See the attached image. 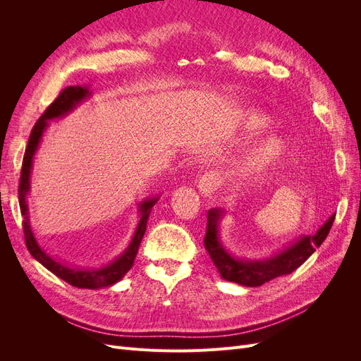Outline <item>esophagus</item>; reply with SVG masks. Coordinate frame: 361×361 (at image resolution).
Returning <instances> with one entry per match:
<instances>
[{
  "label": "esophagus",
  "mask_w": 361,
  "mask_h": 361,
  "mask_svg": "<svg viewBox=\"0 0 361 361\" xmlns=\"http://www.w3.org/2000/svg\"><path fill=\"white\" fill-rule=\"evenodd\" d=\"M220 185H221L220 173L207 171L200 178L197 188L204 195V197H209V195H212L218 188H220Z\"/></svg>",
  "instance_id": "obj_1"
}]
</instances>
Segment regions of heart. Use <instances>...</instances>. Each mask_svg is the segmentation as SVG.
I'll list each match as a JSON object with an SVG mask.
<instances>
[{
	"instance_id": "b5f03b06",
	"label": "heart",
	"mask_w": 361,
	"mask_h": 361,
	"mask_svg": "<svg viewBox=\"0 0 361 361\" xmlns=\"http://www.w3.org/2000/svg\"><path fill=\"white\" fill-rule=\"evenodd\" d=\"M239 129H241L243 135L251 138V137H259L264 134L265 130L269 128V120L264 114L257 111H245L239 116ZM283 152V143L281 140L277 137H269L257 145L248 157L250 166H265L271 161L277 159Z\"/></svg>"
}]
</instances>
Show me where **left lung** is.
<instances>
[{
    "label": "left lung",
    "instance_id": "1",
    "mask_svg": "<svg viewBox=\"0 0 361 361\" xmlns=\"http://www.w3.org/2000/svg\"><path fill=\"white\" fill-rule=\"evenodd\" d=\"M223 215L224 211L216 209V207L207 211L204 248L224 280L250 288L262 286L264 283L280 276L290 274L292 271L301 267L314 253L316 248L321 247L326 235L330 233L336 216L331 215L314 235L300 236L298 241H295L274 256L262 260H247L235 257L221 244L218 228H220Z\"/></svg>",
    "mask_w": 361,
    "mask_h": 361
}]
</instances>
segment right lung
Masks as SVG:
<instances>
[{
  "instance_id": "obj_1",
  "label": "right lung",
  "mask_w": 361,
  "mask_h": 361,
  "mask_svg": "<svg viewBox=\"0 0 361 361\" xmlns=\"http://www.w3.org/2000/svg\"><path fill=\"white\" fill-rule=\"evenodd\" d=\"M92 96V92L89 90V87H81V85H71L66 87L59 96L57 99L54 101L45 113L42 114V117L37 120L36 125L32 126L31 134L28 138V145L25 149V155L23 159V169H20V180H19V207H20V214L24 215V235H25V244L27 248L31 253V256L35 257L37 262L49 269L52 274H56L61 280H64L69 285L75 288H81V289H99V288H106L111 286L118 280H122L126 272L133 268L134 260L137 256V251L140 247L141 239L145 236L146 232V226L152 207L158 202V197L145 200L143 203H140V221L137 226V231L134 233L133 241L129 243L128 248L120 255L117 259H114L111 264H108L102 268H71L68 265L61 264L57 259H54L49 256L45 250H43L35 238V233L31 231L30 220H28V204H27V194L30 191V174H31V167H32V157H35L36 150L39 147V143L43 135V130L48 126V120L52 118H59L64 117L69 114L73 108H76L81 101H84L85 97Z\"/></svg>"
}]
</instances>
